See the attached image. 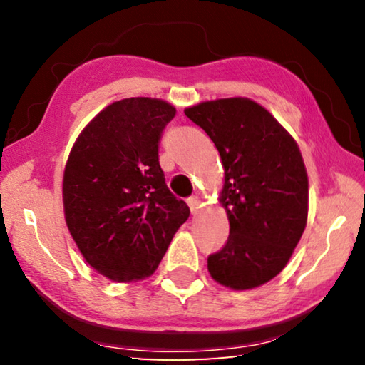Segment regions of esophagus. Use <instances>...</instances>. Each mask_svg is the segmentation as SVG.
<instances>
[{
  "mask_svg": "<svg viewBox=\"0 0 365 365\" xmlns=\"http://www.w3.org/2000/svg\"><path fill=\"white\" fill-rule=\"evenodd\" d=\"M187 205L190 206L191 214H196L197 206H200V197H197V196H190L188 200H187Z\"/></svg>",
  "mask_w": 365,
  "mask_h": 365,
  "instance_id": "esophagus-1",
  "label": "esophagus"
}]
</instances>
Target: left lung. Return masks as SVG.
Wrapping results in <instances>:
<instances>
[{
    "label": "left lung",
    "mask_w": 365,
    "mask_h": 365,
    "mask_svg": "<svg viewBox=\"0 0 365 365\" xmlns=\"http://www.w3.org/2000/svg\"><path fill=\"white\" fill-rule=\"evenodd\" d=\"M185 115L212 140L225 170L220 202L230 235L209 255V274L228 288H256L280 274L304 232L309 190L299 148L246 98L201 103Z\"/></svg>",
    "instance_id": "left-lung-1"
}]
</instances>
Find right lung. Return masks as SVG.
Listing matches in <instances>:
<instances>
[{"instance_id":"right-lung-1","label":"right lung","mask_w":365,"mask_h":365,"mask_svg":"<svg viewBox=\"0 0 365 365\" xmlns=\"http://www.w3.org/2000/svg\"><path fill=\"white\" fill-rule=\"evenodd\" d=\"M174 117L175 108L160 100L115 101L85 127L67 159V227L85 261L110 280L150 277L190 215L159 164V141Z\"/></svg>"}]
</instances>
